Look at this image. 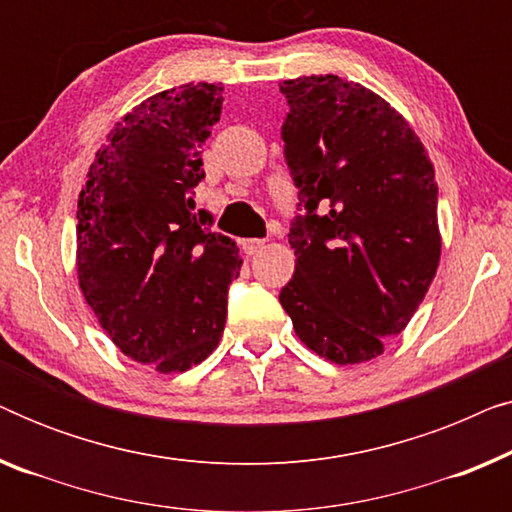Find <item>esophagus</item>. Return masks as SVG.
<instances>
[{
	"mask_svg": "<svg viewBox=\"0 0 512 512\" xmlns=\"http://www.w3.org/2000/svg\"><path fill=\"white\" fill-rule=\"evenodd\" d=\"M263 247H265V240H242L244 254H249V256L258 254V251H261Z\"/></svg>",
	"mask_w": 512,
	"mask_h": 512,
	"instance_id": "34e87169",
	"label": "esophagus"
}]
</instances>
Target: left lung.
I'll use <instances>...</instances> for the list:
<instances>
[{
    "mask_svg": "<svg viewBox=\"0 0 512 512\" xmlns=\"http://www.w3.org/2000/svg\"><path fill=\"white\" fill-rule=\"evenodd\" d=\"M279 90L300 212L289 230L296 270L279 303L321 359L370 361L436 277V172L408 121L361 83L300 76Z\"/></svg>",
    "mask_w": 512,
    "mask_h": 512,
    "instance_id": "obj_1",
    "label": "left lung"
}]
</instances>
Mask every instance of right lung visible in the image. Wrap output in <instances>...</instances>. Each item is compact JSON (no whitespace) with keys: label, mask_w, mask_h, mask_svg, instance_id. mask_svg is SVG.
Listing matches in <instances>:
<instances>
[{"label":"right lung","mask_w":512,"mask_h":512,"mask_svg":"<svg viewBox=\"0 0 512 512\" xmlns=\"http://www.w3.org/2000/svg\"><path fill=\"white\" fill-rule=\"evenodd\" d=\"M219 83L149 97L116 123L79 195L76 270L100 326L132 361L184 373L219 345L235 242L195 212L202 144L219 123Z\"/></svg>","instance_id":"right-lung-1"}]
</instances>
